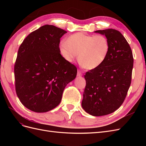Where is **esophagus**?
<instances>
[{"mask_svg": "<svg viewBox=\"0 0 146 146\" xmlns=\"http://www.w3.org/2000/svg\"><path fill=\"white\" fill-rule=\"evenodd\" d=\"M83 75V74L82 73L81 71H80V70H78L77 72V76H82Z\"/></svg>", "mask_w": 146, "mask_h": 146, "instance_id": "obj_1", "label": "esophagus"}]
</instances>
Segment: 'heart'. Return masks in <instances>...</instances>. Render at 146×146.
Returning <instances> with one entry per match:
<instances>
[{
    "label": "heart",
    "mask_w": 146,
    "mask_h": 146,
    "mask_svg": "<svg viewBox=\"0 0 146 146\" xmlns=\"http://www.w3.org/2000/svg\"><path fill=\"white\" fill-rule=\"evenodd\" d=\"M59 51L67 62H72L78 56L83 67L92 70L99 68L107 58L110 51V42L104 35L78 32L70 35L67 41H61Z\"/></svg>",
    "instance_id": "heart-1"
}]
</instances>
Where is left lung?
<instances>
[{
    "instance_id": "obj_1",
    "label": "left lung",
    "mask_w": 146,
    "mask_h": 146,
    "mask_svg": "<svg viewBox=\"0 0 146 146\" xmlns=\"http://www.w3.org/2000/svg\"><path fill=\"white\" fill-rule=\"evenodd\" d=\"M95 32L105 35L110 51L102 64L86 72L82 106L91 115L101 116L115 111L124 101L131 84L133 56L129 43L118 30Z\"/></svg>"
}]
</instances>
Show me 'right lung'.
Returning a JSON list of instances; mask_svg holds the SVG:
<instances>
[{"label": "right lung", "instance_id": "obj_1", "mask_svg": "<svg viewBox=\"0 0 146 146\" xmlns=\"http://www.w3.org/2000/svg\"><path fill=\"white\" fill-rule=\"evenodd\" d=\"M66 31L52 25L30 33L19 48L14 72L15 88L21 102L36 113L58 106L65 87L77 76V69L59 51Z\"/></svg>", "mask_w": 146, "mask_h": 146}]
</instances>
